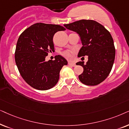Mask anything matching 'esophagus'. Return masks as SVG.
I'll list each match as a JSON object with an SVG mask.
<instances>
[{"instance_id": "esophagus-1", "label": "esophagus", "mask_w": 129, "mask_h": 129, "mask_svg": "<svg viewBox=\"0 0 129 129\" xmlns=\"http://www.w3.org/2000/svg\"><path fill=\"white\" fill-rule=\"evenodd\" d=\"M68 65H69V66H73V67H75V66H76V64H75V63L70 62H68Z\"/></svg>"}]
</instances>
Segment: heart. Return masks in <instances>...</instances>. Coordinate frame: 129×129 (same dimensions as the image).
Instances as JSON below:
<instances>
[{
  "label": "heart",
  "mask_w": 129,
  "mask_h": 129,
  "mask_svg": "<svg viewBox=\"0 0 129 129\" xmlns=\"http://www.w3.org/2000/svg\"><path fill=\"white\" fill-rule=\"evenodd\" d=\"M75 51H70V50H67L63 51L62 53V55L63 57H65L66 59L68 60H71L74 58V55L75 54Z\"/></svg>",
  "instance_id": "heart-1"
}]
</instances>
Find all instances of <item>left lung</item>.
Returning <instances> with one entry per match:
<instances>
[{"mask_svg":"<svg viewBox=\"0 0 129 129\" xmlns=\"http://www.w3.org/2000/svg\"><path fill=\"white\" fill-rule=\"evenodd\" d=\"M80 37L82 47L78 57L88 56V61L76 63L84 71L78 76L82 83L96 85L103 81L112 69L116 50L111 34L102 25L92 20H80L63 25Z\"/></svg>","mask_w":129,"mask_h":129,"instance_id":"obj_1","label":"left lung"}]
</instances>
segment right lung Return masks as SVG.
<instances>
[{
	"instance_id": "add662e5",
	"label": "right lung",
	"mask_w": 129,
	"mask_h": 129,
	"mask_svg": "<svg viewBox=\"0 0 129 129\" xmlns=\"http://www.w3.org/2000/svg\"><path fill=\"white\" fill-rule=\"evenodd\" d=\"M62 26L37 23L24 30L19 37L15 58L20 74L30 86L47 90L56 84L59 72L68 62L61 55L45 61L49 52L54 51L53 37L58 31L65 30Z\"/></svg>"
}]
</instances>
